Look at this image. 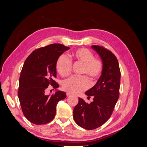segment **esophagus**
I'll use <instances>...</instances> for the list:
<instances>
[{"instance_id": "esophagus-1", "label": "esophagus", "mask_w": 147, "mask_h": 147, "mask_svg": "<svg viewBox=\"0 0 147 147\" xmlns=\"http://www.w3.org/2000/svg\"><path fill=\"white\" fill-rule=\"evenodd\" d=\"M66 95H67V97H69V96H71V94H70V93H69V92H67V94H66Z\"/></svg>"}]
</instances>
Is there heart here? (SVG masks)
<instances>
[{
    "label": "heart",
    "mask_w": 147,
    "mask_h": 147,
    "mask_svg": "<svg viewBox=\"0 0 147 147\" xmlns=\"http://www.w3.org/2000/svg\"><path fill=\"white\" fill-rule=\"evenodd\" d=\"M72 61L75 63L83 64L81 74L86 75L91 81L98 79L103 72L102 61L95 57L93 53L86 48H80L72 54ZM65 55H61L56 63L57 72L63 77L69 76L72 72V62ZM90 87V81L86 76H74L65 80L63 83V89L71 94H78Z\"/></svg>",
    "instance_id": "heart-1"
}]
</instances>
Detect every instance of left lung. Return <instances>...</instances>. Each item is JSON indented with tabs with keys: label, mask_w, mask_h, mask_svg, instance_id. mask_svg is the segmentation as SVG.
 <instances>
[{
	"label": "left lung",
	"mask_w": 147,
	"mask_h": 147,
	"mask_svg": "<svg viewBox=\"0 0 147 147\" xmlns=\"http://www.w3.org/2000/svg\"><path fill=\"white\" fill-rule=\"evenodd\" d=\"M100 55L104 69L97 83L85 92L93 101L87 104L79 98L74 110V119L79 126L92 130L101 126L112 115L119 96L121 72L117 57L102 46L92 45Z\"/></svg>",
	"instance_id": "8db88e82"
}]
</instances>
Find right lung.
I'll return each mask as SVG.
<instances>
[{"label": "right lung", "mask_w": 147, "mask_h": 147, "mask_svg": "<svg viewBox=\"0 0 147 147\" xmlns=\"http://www.w3.org/2000/svg\"><path fill=\"white\" fill-rule=\"evenodd\" d=\"M70 48L53 43L36 49L26 59L19 80L18 95L24 117L35 124H47L54 119L56 105L66 97L63 91L51 96L45 94L50 85L59 87L56 78V63L59 56Z\"/></svg>", "instance_id": "right-lung-1"}]
</instances>
